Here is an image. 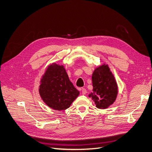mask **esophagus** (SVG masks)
<instances>
[{
    "mask_svg": "<svg viewBox=\"0 0 152 152\" xmlns=\"http://www.w3.org/2000/svg\"><path fill=\"white\" fill-rule=\"evenodd\" d=\"M82 94L83 95H86L87 94V90L84 88H82Z\"/></svg>",
    "mask_w": 152,
    "mask_h": 152,
    "instance_id": "esophagus-1",
    "label": "esophagus"
}]
</instances>
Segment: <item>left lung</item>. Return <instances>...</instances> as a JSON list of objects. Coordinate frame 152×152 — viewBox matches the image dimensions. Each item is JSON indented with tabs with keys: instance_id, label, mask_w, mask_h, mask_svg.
<instances>
[{
	"instance_id": "left-lung-1",
	"label": "left lung",
	"mask_w": 152,
	"mask_h": 152,
	"mask_svg": "<svg viewBox=\"0 0 152 152\" xmlns=\"http://www.w3.org/2000/svg\"><path fill=\"white\" fill-rule=\"evenodd\" d=\"M93 92L88 96L98 108L105 109L115 102L118 94L117 85L107 65L96 68L92 77Z\"/></svg>"
}]
</instances>
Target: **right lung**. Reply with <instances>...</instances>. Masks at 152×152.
Returning a JSON list of instances; mask_svg holds the SVG:
<instances>
[{
	"label": "right lung",
	"mask_w": 152,
	"mask_h": 152,
	"mask_svg": "<svg viewBox=\"0 0 152 152\" xmlns=\"http://www.w3.org/2000/svg\"><path fill=\"white\" fill-rule=\"evenodd\" d=\"M39 93L45 104L56 110L69 108L80 94L70 81L64 66L55 64L48 66L41 79Z\"/></svg>",
	"instance_id": "1"
}]
</instances>
